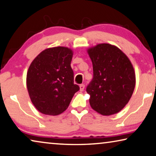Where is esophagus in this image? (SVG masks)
<instances>
[{"instance_id": "1", "label": "esophagus", "mask_w": 156, "mask_h": 156, "mask_svg": "<svg viewBox=\"0 0 156 156\" xmlns=\"http://www.w3.org/2000/svg\"><path fill=\"white\" fill-rule=\"evenodd\" d=\"M85 89V85L84 84H81L80 85V90L81 92H83Z\"/></svg>"}]
</instances>
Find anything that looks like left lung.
<instances>
[{
  "label": "left lung",
  "instance_id": "1",
  "mask_svg": "<svg viewBox=\"0 0 156 156\" xmlns=\"http://www.w3.org/2000/svg\"><path fill=\"white\" fill-rule=\"evenodd\" d=\"M93 66V79L86 89L92 109L103 115L120 112L128 103L136 83L127 56L115 45L99 43L87 50Z\"/></svg>",
  "mask_w": 156,
  "mask_h": 156
}]
</instances>
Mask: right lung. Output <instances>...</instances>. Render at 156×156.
<instances>
[{
    "instance_id": "obj_1",
    "label": "right lung",
    "mask_w": 156,
    "mask_h": 156,
    "mask_svg": "<svg viewBox=\"0 0 156 156\" xmlns=\"http://www.w3.org/2000/svg\"><path fill=\"white\" fill-rule=\"evenodd\" d=\"M73 55V50L66 47L47 48L30 64L27 75L28 92L35 107L43 114H61L80 89L74 84L71 67Z\"/></svg>"
}]
</instances>
